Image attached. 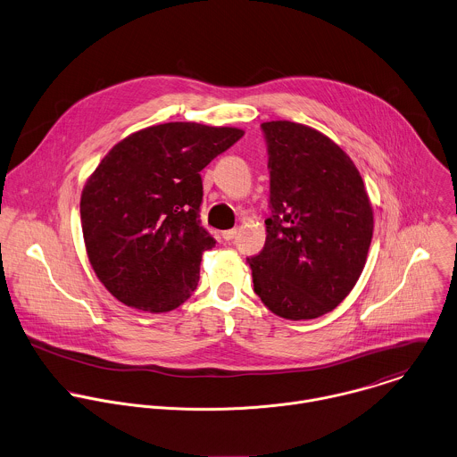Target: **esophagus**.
<instances>
[{
  "instance_id": "esophagus-1",
  "label": "esophagus",
  "mask_w": 457,
  "mask_h": 457,
  "mask_svg": "<svg viewBox=\"0 0 457 457\" xmlns=\"http://www.w3.org/2000/svg\"><path fill=\"white\" fill-rule=\"evenodd\" d=\"M237 233H238V229H237V228H233V229H226V231H222V238H224V240H233V238L237 237Z\"/></svg>"
}]
</instances>
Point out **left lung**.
<instances>
[{
  "instance_id": "8db88e82",
  "label": "left lung",
  "mask_w": 457,
  "mask_h": 457,
  "mask_svg": "<svg viewBox=\"0 0 457 457\" xmlns=\"http://www.w3.org/2000/svg\"><path fill=\"white\" fill-rule=\"evenodd\" d=\"M270 169L267 240L247 258L254 292L278 317L335 310L367 263L374 212L349 154L315 128L263 122Z\"/></svg>"
}]
</instances>
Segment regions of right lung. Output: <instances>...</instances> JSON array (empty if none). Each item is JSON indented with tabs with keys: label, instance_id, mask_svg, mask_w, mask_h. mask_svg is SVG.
Listing matches in <instances>:
<instances>
[{
	"label": "right lung",
	"instance_id": "1",
	"mask_svg": "<svg viewBox=\"0 0 457 457\" xmlns=\"http://www.w3.org/2000/svg\"><path fill=\"white\" fill-rule=\"evenodd\" d=\"M244 129L165 122L117 142L88 176L79 201L88 262L126 306L165 313L197 287L215 238L201 226V170Z\"/></svg>",
	"mask_w": 457,
	"mask_h": 457
}]
</instances>
